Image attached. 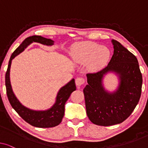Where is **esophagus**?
<instances>
[{
    "mask_svg": "<svg viewBox=\"0 0 148 148\" xmlns=\"http://www.w3.org/2000/svg\"><path fill=\"white\" fill-rule=\"evenodd\" d=\"M86 82V80L84 77H77L75 79V84L77 86H81L84 85Z\"/></svg>",
    "mask_w": 148,
    "mask_h": 148,
    "instance_id": "obj_1",
    "label": "esophagus"
}]
</instances>
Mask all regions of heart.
Listing matches in <instances>:
<instances>
[{"instance_id": "obj_1", "label": "heart", "mask_w": 148, "mask_h": 148, "mask_svg": "<svg viewBox=\"0 0 148 148\" xmlns=\"http://www.w3.org/2000/svg\"><path fill=\"white\" fill-rule=\"evenodd\" d=\"M72 56L75 61L85 64L91 72L100 70L108 62L110 52L108 48L92 42H84L76 44L73 48Z\"/></svg>"}]
</instances>
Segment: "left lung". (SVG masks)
<instances>
[{
    "instance_id": "left-lung-1",
    "label": "left lung",
    "mask_w": 148,
    "mask_h": 148,
    "mask_svg": "<svg viewBox=\"0 0 148 148\" xmlns=\"http://www.w3.org/2000/svg\"><path fill=\"white\" fill-rule=\"evenodd\" d=\"M112 42L114 54L108 65L98 72L87 74L88 84L84 89L88 118L100 126L119 124L126 120L141 94L143 79L136 56L116 40ZM111 70L119 74L121 83L116 92L109 94L103 88L101 80Z\"/></svg>"
}]
</instances>
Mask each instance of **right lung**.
I'll return each instance as SVG.
<instances>
[{"mask_svg": "<svg viewBox=\"0 0 148 148\" xmlns=\"http://www.w3.org/2000/svg\"><path fill=\"white\" fill-rule=\"evenodd\" d=\"M33 42L44 44V45H52L53 41L50 39L42 37L40 36H32L23 40L20 46L16 49L10 58L9 65L5 75V86L7 90V95L9 101L18 114L29 125L40 128H49L57 126L61 123L64 114V104L69 98L71 93L76 90L75 82L73 79L69 82L66 86L60 89L56 97L55 104L46 111L32 110L23 106L19 102L12 90L11 82H10L9 72L11 68V60L17 54L21 53L27 46Z\"/></svg>", "mask_w": 148, "mask_h": 148, "instance_id": "right-lung-1", "label": "right lung"}]
</instances>
